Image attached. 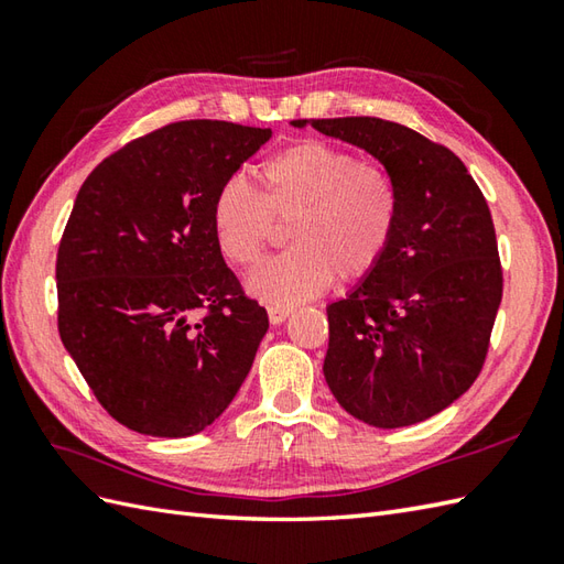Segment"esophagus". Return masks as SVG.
<instances>
[{"label":"esophagus","mask_w":564,"mask_h":564,"mask_svg":"<svg viewBox=\"0 0 564 564\" xmlns=\"http://www.w3.org/2000/svg\"><path fill=\"white\" fill-rule=\"evenodd\" d=\"M269 322L271 325H283L285 319L293 315V307H279V305H269Z\"/></svg>","instance_id":"1"}]
</instances>
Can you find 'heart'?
I'll return each instance as SVG.
<instances>
[{
  "label": "heart",
  "instance_id": "b5f03b06",
  "mask_svg": "<svg viewBox=\"0 0 564 564\" xmlns=\"http://www.w3.org/2000/svg\"><path fill=\"white\" fill-rule=\"evenodd\" d=\"M259 196L242 182L213 200V235L239 269L257 263L271 218L291 220V249L263 261L245 289L261 303L291 307L315 297L339 275L366 279L386 259L398 230L400 198L392 176L373 162L322 140L293 142L259 170Z\"/></svg>",
  "mask_w": 564,
  "mask_h": 564
}]
</instances>
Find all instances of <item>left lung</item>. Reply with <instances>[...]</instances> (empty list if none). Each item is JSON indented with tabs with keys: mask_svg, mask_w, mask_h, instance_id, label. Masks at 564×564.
<instances>
[{
	"mask_svg": "<svg viewBox=\"0 0 564 564\" xmlns=\"http://www.w3.org/2000/svg\"><path fill=\"white\" fill-rule=\"evenodd\" d=\"M293 126L373 154L400 198L386 259L327 305V386L368 426L424 422L467 392L489 349L501 263L487 200L448 148L406 126L370 116Z\"/></svg>",
	"mask_w": 564,
	"mask_h": 564,
	"instance_id": "8db88e82",
	"label": "left lung"
}]
</instances>
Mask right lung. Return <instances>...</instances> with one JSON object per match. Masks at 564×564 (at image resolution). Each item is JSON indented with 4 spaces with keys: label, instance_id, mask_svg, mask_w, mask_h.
<instances>
[{
    "label": "right lung",
    "instance_id": "obj_1",
    "mask_svg": "<svg viewBox=\"0 0 564 564\" xmlns=\"http://www.w3.org/2000/svg\"><path fill=\"white\" fill-rule=\"evenodd\" d=\"M269 138L227 121L172 123L79 188L57 249L59 339L104 410L138 434H198L254 364L267 310L227 269L210 215Z\"/></svg>",
    "mask_w": 564,
    "mask_h": 564
}]
</instances>
